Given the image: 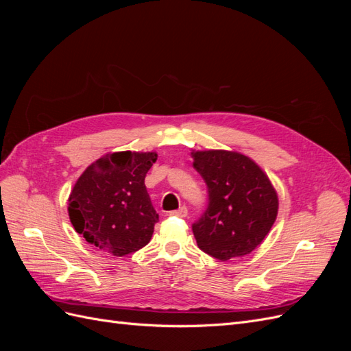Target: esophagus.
Listing matches in <instances>:
<instances>
[{
	"label": "esophagus",
	"instance_id": "esophagus-1",
	"mask_svg": "<svg viewBox=\"0 0 351 351\" xmlns=\"http://www.w3.org/2000/svg\"><path fill=\"white\" fill-rule=\"evenodd\" d=\"M169 215L184 218V217L187 215V208H186V206H182V208H178L177 210H171V212H169Z\"/></svg>",
	"mask_w": 351,
	"mask_h": 351
}]
</instances>
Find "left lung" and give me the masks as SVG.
Returning a JSON list of instances; mask_svg holds the SVG:
<instances>
[{
	"label": "left lung",
	"mask_w": 351,
	"mask_h": 351,
	"mask_svg": "<svg viewBox=\"0 0 351 351\" xmlns=\"http://www.w3.org/2000/svg\"><path fill=\"white\" fill-rule=\"evenodd\" d=\"M192 158L209 193L208 209L193 224L199 249L219 261L246 256L277 219V190L263 169L240 152L193 151Z\"/></svg>",
	"instance_id": "1"
}]
</instances>
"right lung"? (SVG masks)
Segmentation results:
<instances>
[{
	"mask_svg": "<svg viewBox=\"0 0 351 351\" xmlns=\"http://www.w3.org/2000/svg\"><path fill=\"white\" fill-rule=\"evenodd\" d=\"M156 152H110L74 184L69 217L79 234L104 252L125 256L149 243L158 214L145 186Z\"/></svg>",
	"mask_w": 351,
	"mask_h": 351,
	"instance_id": "right-lung-1",
	"label": "right lung"
}]
</instances>
